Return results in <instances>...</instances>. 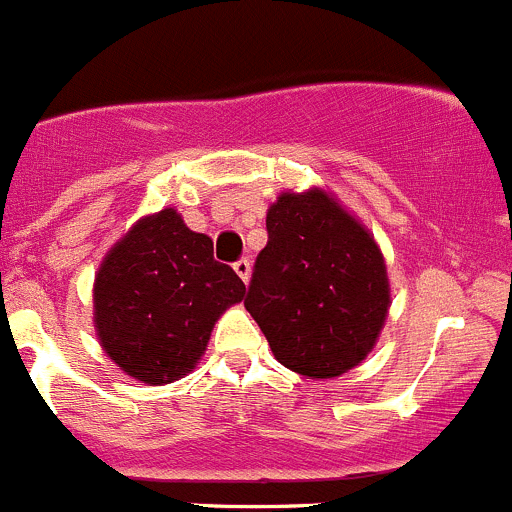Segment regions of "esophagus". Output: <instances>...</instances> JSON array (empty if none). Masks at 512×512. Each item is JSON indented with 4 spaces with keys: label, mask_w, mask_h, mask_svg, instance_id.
<instances>
[{
    "label": "esophagus",
    "mask_w": 512,
    "mask_h": 512,
    "mask_svg": "<svg viewBox=\"0 0 512 512\" xmlns=\"http://www.w3.org/2000/svg\"><path fill=\"white\" fill-rule=\"evenodd\" d=\"M234 271L239 273L241 281L249 283V278H251V261H249V258H239V261L234 263Z\"/></svg>",
    "instance_id": "obj_1"
}]
</instances>
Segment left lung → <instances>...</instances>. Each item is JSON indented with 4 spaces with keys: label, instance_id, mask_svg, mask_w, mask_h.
Returning a JSON list of instances; mask_svg holds the SVG:
<instances>
[{
    "label": "left lung",
    "instance_id": "8db88e82",
    "mask_svg": "<svg viewBox=\"0 0 512 512\" xmlns=\"http://www.w3.org/2000/svg\"><path fill=\"white\" fill-rule=\"evenodd\" d=\"M266 231L244 306L276 361L308 378L358 366L391 303L373 236L318 189L278 196Z\"/></svg>",
    "mask_w": 512,
    "mask_h": 512
}]
</instances>
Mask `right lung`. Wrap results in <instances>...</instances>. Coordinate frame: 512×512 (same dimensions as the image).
<instances>
[{
    "mask_svg": "<svg viewBox=\"0 0 512 512\" xmlns=\"http://www.w3.org/2000/svg\"><path fill=\"white\" fill-rule=\"evenodd\" d=\"M246 296L214 241L174 209L141 219L101 263L94 321L106 356L124 373L161 386L186 376L221 313Z\"/></svg>",
    "mask_w": 512,
    "mask_h": 512,
    "instance_id": "right-lung-1",
    "label": "right lung"
}]
</instances>
